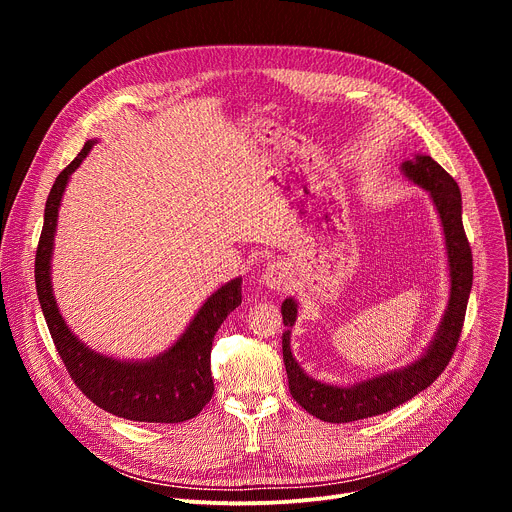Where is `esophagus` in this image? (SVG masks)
<instances>
[{
	"label": "esophagus",
	"mask_w": 512,
	"mask_h": 512,
	"mask_svg": "<svg viewBox=\"0 0 512 512\" xmlns=\"http://www.w3.org/2000/svg\"><path fill=\"white\" fill-rule=\"evenodd\" d=\"M287 279V269L281 265V263H273L265 269V275H263V281L265 285H269L271 289H281L283 283Z\"/></svg>",
	"instance_id": "esophagus-1"
}]
</instances>
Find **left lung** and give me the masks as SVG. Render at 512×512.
I'll return each mask as SVG.
<instances>
[{
  "instance_id": "left-lung-1",
  "label": "left lung",
  "mask_w": 512,
  "mask_h": 512,
  "mask_svg": "<svg viewBox=\"0 0 512 512\" xmlns=\"http://www.w3.org/2000/svg\"><path fill=\"white\" fill-rule=\"evenodd\" d=\"M403 172L409 180L423 186L440 212L446 249L452 275L450 304L444 316V322L435 334L433 344L427 352L415 360L411 367L375 377L373 381L360 383L356 387H334L310 379L296 362L289 350L291 326L296 322L298 306L294 300H285L281 304L283 316V362L287 371L289 393L308 413L322 421L330 423H348L356 419H367L373 415L387 413L401 403L415 397L419 391L427 389L437 377H440L450 364L466 318V306L472 289V249L462 225V194L456 180L429 156H415L403 164Z\"/></svg>"
}]
</instances>
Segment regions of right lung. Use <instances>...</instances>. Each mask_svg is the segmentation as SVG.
<instances>
[{
	"label": "right lung",
	"mask_w": 512,
	"mask_h": 512,
	"mask_svg": "<svg viewBox=\"0 0 512 512\" xmlns=\"http://www.w3.org/2000/svg\"><path fill=\"white\" fill-rule=\"evenodd\" d=\"M93 148L87 141L56 178L44 208V227L38 241L34 277L36 291L54 346L75 385L97 407L131 421L180 423L196 417L212 399L210 350L214 334L227 316L241 306V279L223 285L204 302L180 340L162 356L148 362H121L95 354L64 324L50 285V257L56 216L68 176L75 172Z\"/></svg>",
	"instance_id": "obj_1"
}]
</instances>
